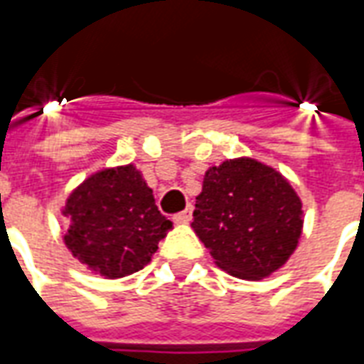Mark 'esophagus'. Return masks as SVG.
Here are the masks:
<instances>
[{"instance_id": "obj_1", "label": "esophagus", "mask_w": 364, "mask_h": 364, "mask_svg": "<svg viewBox=\"0 0 364 364\" xmlns=\"http://www.w3.org/2000/svg\"><path fill=\"white\" fill-rule=\"evenodd\" d=\"M191 218H193V206H187L183 213L179 214H175L173 216V220L177 222V224H187V222H191Z\"/></svg>"}]
</instances>
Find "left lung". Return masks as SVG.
<instances>
[{
    "instance_id": "1",
    "label": "left lung",
    "mask_w": 364,
    "mask_h": 364,
    "mask_svg": "<svg viewBox=\"0 0 364 364\" xmlns=\"http://www.w3.org/2000/svg\"><path fill=\"white\" fill-rule=\"evenodd\" d=\"M302 224L292 185L257 159L236 158L206 171L191 226L218 267L259 281L289 261Z\"/></svg>"
}]
</instances>
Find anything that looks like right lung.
I'll use <instances>...</instances> for the list:
<instances>
[{
  "label": "right lung",
  "instance_id": "right-lung-1",
  "mask_svg": "<svg viewBox=\"0 0 364 364\" xmlns=\"http://www.w3.org/2000/svg\"><path fill=\"white\" fill-rule=\"evenodd\" d=\"M62 214L70 218L66 247L105 279H120L144 269L159 240L173 228L132 164L87 177L72 191Z\"/></svg>",
  "mask_w": 364,
  "mask_h": 364
}]
</instances>
